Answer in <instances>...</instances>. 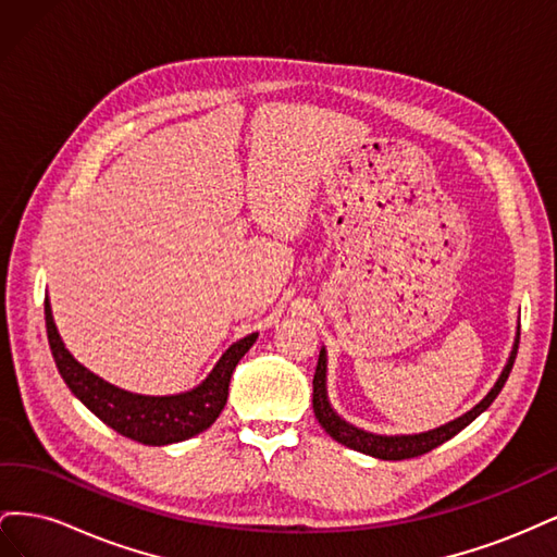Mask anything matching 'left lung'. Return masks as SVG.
<instances>
[{"label":"left lung","mask_w":557,"mask_h":557,"mask_svg":"<svg viewBox=\"0 0 557 557\" xmlns=\"http://www.w3.org/2000/svg\"><path fill=\"white\" fill-rule=\"evenodd\" d=\"M518 342H520V325L516 330L513 336V346L509 352V360L504 364L499 379L495 381V385L491 387L476 407H471L467 413L458 416L455 420H448L446 425H440L428 432H418V434H376V432H367L362 428H356L348 420H344L339 413L332 409L330 397H327V350L325 346L320 348L318 356V367L313 374V413L318 418V423L325 428V432L332 436L334 442H339L352 450H360L364 455H372V458L379 460H407V458H418V455L430 453L432 448L442 446L444 442H448L450 436L458 434L460 430H465L471 420H476L491 404L495 401V397L499 395V391L507 383L511 367L516 360L518 352Z\"/></svg>","instance_id":"8db88e82"}]
</instances>
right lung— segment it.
I'll return each mask as SVG.
<instances>
[{
    "mask_svg": "<svg viewBox=\"0 0 557 557\" xmlns=\"http://www.w3.org/2000/svg\"><path fill=\"white\" fill-rule=\"evenodd\" d=\"M46 332L48 344L53 350V360L66 387L81 399L86 407L107 423L111 430L121 432L127 440H134L146 446H166L185 442L190 436L205 432L221 416L230 379L234 367L246 356L248 348L256 344L258 332H252L244 339L234 342L223 358L215 362L209 376L199 385L176 395H139L129 393L125 387H117L102 376L92 374L88 367H83L70 350H66L62 336L55 327L53 311L46 297Z\"/></svg>",
    "mask_w": 557,
    "mask_h": 557,
    "instance_id": "obj_1",
    "label": "right lung"
}]
</instances>
